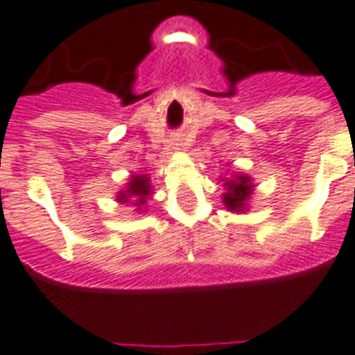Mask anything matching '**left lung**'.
Instances as JSON below:
<instances>
[{
	"label": "left lung",
	"mask_w": 355,
	"mask_h": 355,
	"mask_svg": "<svg viewBox=\"0 0 355 355\" xmlns=\"http://www.w3.org/2000/svg\"><path fill=\"white\" fill-rule=\"evenodd\" d=\"M226 193H224V204L230 211H246L248 209V198L252 197L253 184L252 178L248 175H241L237 173L235 177L227 178L226 182Z\"/></svg>",
	"instance_id": "obj_1"
}]
</instances>
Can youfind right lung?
Masks as SVG:
<instances>
[{
  "label": "right lung",
  "mask_w": 355,
  "mask_h": 355,
  "mask_svg": "<svg viewBox=\"0 0 355 355\" xmlns=\"http://www.w3.org/2000/svg\"><path fill=\"white\" fill-rule=\"evenodd\" d=\"M149 195H151V184L148 175H132L128 187L118 193L116 200L122 204L131 202V206H137L138 211H142V206Z\"/></svg>",
  "instance_id": "right-lung-1"
}]
</instances>
